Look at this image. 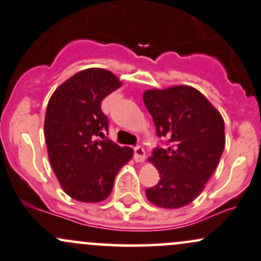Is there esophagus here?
I'll return each instance as SVG.
<instances>
[{"label":"esophagus","instance_id":"34e87169","mask_svg":"<svg viewBox=\"0 0 261 261\" xmlns=\"http://www.w3.org/2000/svg\"><path fill=\"white\" fill-rule=\"evenodd\" d=\"M134 160L137 163H143L145 160V151L140 145L134 148Z\"/></svg>","mask_w":261,"mask_h":261}]
</instances>
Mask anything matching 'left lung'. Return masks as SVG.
Returning a JSON list of instances; mask_svg holds the SVG:
<instances>
[{
    "label": "left lung",
    "mask_w": 261,
    "mask_h": 261,
    "mask_svg": "<svg viewBox=\"0 0 261 261\" xmlns=\"http://www.w3.org/2000/svg\"><path fill=\"white\" fill-rule=\"evenodd\" d=\"M143 101L158 136L169 139L168 148H155L148 159L160 180L145 195L158 207L180 208L200 196L217 168L225 144L224 121L198 90L186 85L146 90Z\"/></svg>",
    "instance_id": "8db88e82"
}]
</instances>
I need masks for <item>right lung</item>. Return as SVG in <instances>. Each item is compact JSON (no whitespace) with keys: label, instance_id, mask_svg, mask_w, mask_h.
Returning a JSON list of instances; mask_svg holds the SVG:
<instances>
[{"label":"right lung","instance_id":"obj_1","mask_svg":"<svg viewBox=\"0 0 261 261\" xmlns=\"http://www.w3.org/2000/svg\"><path fill=\"white\" fill-rule=\"evenodd\" d=\"M121 86L115 74L91 67L67 79L48 102L44 137L49 162L65 194L76 201L106 200L116 175L133 156L129 146L97 139L108 129L102 99Z\"/></svg>","mask_w":261,"mask_h":261}]
</instances>
